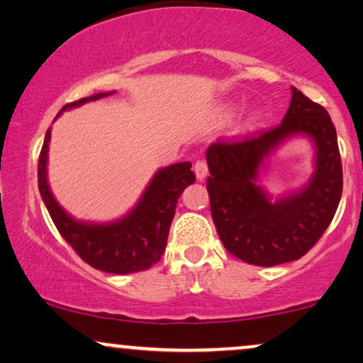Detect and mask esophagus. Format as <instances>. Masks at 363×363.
<instances>
[{"instance_id": "obj_1", "label": "esophagus", "mask_w": 363, "mask_h": 363, "mask_svg": "<svg viewBox=\"0 0 363 363\" xmlns=\"http://www.w3.org/2000/svg\"><path fill=\"white\" fill-rule=\"evenodd\" d=\"M194 172H195V174H196V180H205V177H207V173H208V167H207V161L205 160H199V161H195V164H194Z\"/></svg>"}]
</instances>
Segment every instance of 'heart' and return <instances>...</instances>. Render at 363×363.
Wrapping results in <instances>:
<instances>
[{"label": "heart", "instance_id": "1", "mask_svg": "<svg viewBox=\"0 0 363 363\" xmlns=\"http://www.w3.org/2000/svg\"><path fill=\"white\" fill-rule=\"evenodd\" d=\"M234 113H235V106H234V104L225 106V107H223V109H222V118H223V119H230L232 116H234ZM256 119H257V113H250V114L247 116V124H252Z\"/></svg>", "mask_w": 363, "mask_h": 363}]
</instances>
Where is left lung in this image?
Segmentation results:
<instances>
[{"instance_id":"1","label":"left lung","mask_w":363,"mask_h":363,"mask_svg":"<svg viewBox=\"0 0 363 363\" xmlns=\"http://www.w3.org/2000/svg\"><path fill=\"white\" fill-rule=\"evenodd\" d=\"M283 123L242 141H217L208 147L210 212L223 247L254 266L296 261L328 229L342 199L343 174L337 131L325 107L291 87ZM294 135L311 138L315 172L303 189L272 197L258 185L265 160Z\"/></svg>"}]
</instances>
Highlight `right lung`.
Masks as SVG:
<instances>
[{
  "instance_id": "right-lung-1",
  "label": "right lung",
  "mask_w": 363,
  "mask_h": 363,
  "mask_svg": "<svg viewBox=\"0 0 363 363\" xmlns=\"http://www.w3.org/2000/svg\"><path fill=\"white\" fill-rule=\"evenodd\" d=\"M114 92H99L70 102L60 113L97 101ZM55 118V119H57ZM50 129L38 160V190L60 235L72 245L89 266L113 274H131L150 269L164 254L169 225L174 217L178 199L195 182L190 161L169 164L155 173L138 203L124 217L114 222H82L67 213L53 196L47 178Z\"/></svg>"
}]
</instances>
